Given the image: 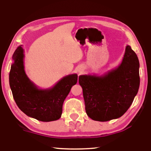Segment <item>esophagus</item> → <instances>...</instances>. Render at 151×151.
<instances>
[{
    "label": "esophagus",
    "mask_w": 151,
    "mask_h": 151,
    "mask_svg": "<svg viewBox=\"0 0 151 151\" xmlns=\"http://www.w3.org/2000/svg\"><path fill=\"white\" fill-rule=\"evenodd\" d=\"M78 71H79V72H81V70H78Z\"/></svg>",
    "instance_id": "obj_1"
}]
</instances>
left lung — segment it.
Returning a JSON list of instances; mask_svg holds the SVG:
<instances>
[{"mask_svg": "<svg viewBox=\"0 0 151 151\" xmlns=\"http://www.w3.org/2000/svg\"><path fill=\"white\" fill-rule=\"evenodd\" d=\"M139 62L127 45L121 63L101 76L83 75L78 82L83 90L86 112L93 120L119 119L128 111L139 88Z\"/></svg>", "mask_w": 151, "mask_h": 151, "instance_id": "8db88e82", "label": "left lung"}]
</instances>
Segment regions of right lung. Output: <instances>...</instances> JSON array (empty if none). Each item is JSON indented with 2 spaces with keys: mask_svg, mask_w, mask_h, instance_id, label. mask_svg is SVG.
<instances>
[{
  "mask_svg": "<svg viewBox=\"0 0 151 151\" xmlns=\"http://www.w3.org/2000/svg\"><path fill=\"white\" fill-rule=\"evenodd\" d=\"M24 50L18 46L12 56L9 82L17 107L28 116L42 122L60 119L64 100L73 86L76 84L78 75L64 76L54 86L40 89L30 81L24 69Z\"/></svg>",
  "mask_w": 151,
  "mask_h": 151,
  "instance_id": "add662e5",
  "label": "right lung"
}]
</instances>
